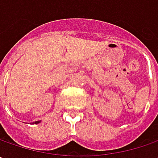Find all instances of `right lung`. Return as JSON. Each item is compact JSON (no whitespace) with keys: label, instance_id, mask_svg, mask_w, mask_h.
Returning <instances> with one entry per match:
<instances>
[{"label":"right lung","instance_id":"add662e5","mask_svg":"<svg viewBox=\"0 0 158 158\" xmlns=\"http://www.w3.org/2000/svg\"><path fill=\"white\" fill-rule=\"evenodd\" d=\"M40 123V122H39V121H37V122H35V124H37V123Z\"/></svg>","mask_w":158,"mask_h":158}]
</instances>
